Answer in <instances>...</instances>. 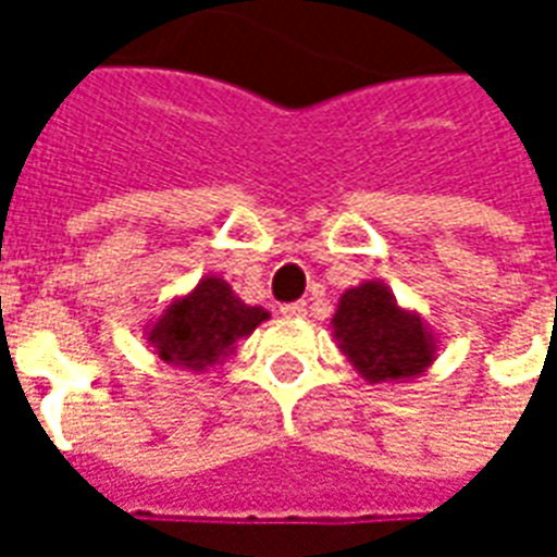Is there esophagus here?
Listing matches in <instances>:
<instances>
[{
	"label": "esophagus",
	"instance_id": "1",
	"mask_svg": "<svg viewBox=\"0 0 557 557\" xmlns=\"http://www.w3.org/2000/svg\"><path fill=\"white\" fill-rule=\"evenodd\" d=\"M280 315H283V319H304V315H307V304H283V307H280Z\"/></svg>",
	"mask_w": 557,
	"mask_h": 557
}]
</instances>
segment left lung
<instances>
[{
    "label": "left lung",
    "instance_id": "1",
    "mask_svg": "<svg viewBox=\"0 0 557 557\" xmlns=\"http://www.w3.org/2000/svg\"><path fill=\"white\" fill-rule=\"evenodd\" d=\"M331 327L337 349L370 385L414 382L438 355V337L426 319L403 307L382 280L343 292Z\"/></svg>",
    "mask_w": 557,
    "mask_h": 557
}]
</instances>
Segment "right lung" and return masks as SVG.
<instances>
[{"instance_id": "right-lung-1", "label": "right lung", "mask_w": 557, "mask_h": 557, "mask_svg": "<svg viewBox=\"0 0 557 557\" xmlns=\"http://www.w3.org/2000/svg\"><path fill=\"white\" fill-rule=\"evenodd\" d=\"M265 319L268 310L244 304L226 280L206 274L194 289L175 295L158 319H148L143 337L163 363L208 373V367L226 361Z\"/></svg>"}]
</instances>
